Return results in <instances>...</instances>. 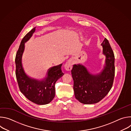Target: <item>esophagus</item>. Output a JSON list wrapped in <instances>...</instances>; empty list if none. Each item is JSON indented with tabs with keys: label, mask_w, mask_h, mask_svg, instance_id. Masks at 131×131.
I'll return each instance as SVG.
<instances>
[{
	"label": "esophagus",
	"mask_w": 131,
	"mask_h": 131,
	"mask_svg": "<svg viewBox=\"0 0 131 131\" xmlns=\"http://www.w3.org/2000/svg\"><path fill=\"white\" fill-rule=\"evenodd\" d=\"M72 65L73 63L71 60H68L65 64L64 67L65 69L67 70V71H70L71 70L72 67Z\"/></svg>",
	"instance_id": "obj_1"
}]
</instances>
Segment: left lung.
Wrapping results in <instances>:
<instances>
[{
  "label": "left lung",
  "mask_w": 131,
  "mask_h": 131,
  "mask_svg": "<svg viewBox=\"0 0 131 131\" xmlns=\"http://www.w3.org/2000/svg\"><path fill=\"white\" fill-rule=\"evenodd\" d=\"M105 63L100 73L93 74L81 64L74 65L71 71L76 99L84 104H95L108 94L113 86L115 77V56L108 40L101 44Z\"/></svg>",
  "instance_id": "left-lung-1"
}]
</instances>
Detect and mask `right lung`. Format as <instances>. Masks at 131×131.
Returning a JSON list of instances; mask_svg holds the SVG:
<instances>
[{"label": "right lung", "mask_w": 131, "mask_h": 131, "mask_svg": "<svg viewBox=\"0 0 131 131\" xmlns=\"http://www.w3.org/2000/svg\"><path fill=\"white\" fill-rule=\"evenodd\" d=\"M36 27L28 32L21 41L16 54L15 74L18 87L25 96L31 102L38 105L50 103L55 94V84L64 73L61 69L62 64L49 68L46 77L42 80L28 76L24 71L22 64V55L27 42L35 31Z\"/></svg>", "instance_id": "obj_1"}]
</instances>
